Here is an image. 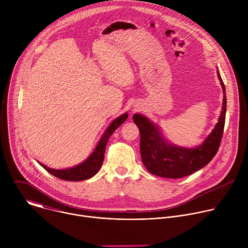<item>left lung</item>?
<instances>
[{
    "label": "left lung",
    "instance_id": "1",
    "mask_svg": "<svg viewBox=\"0 0 248 248\" xmlns=\"http://www.w3.org/2000/svg\"><path fill=\"white\" fill-rule=\"evenodd\" d=\"M217 76L222 85L224 99L221 115L214 129L195 148L173 145L164 138L159 127L148 118L135 114L132 119L140 132V153L143 165L152 174L168 179H180L205 167L217 154L223 137L227 97L219 70Z\"/></svg>",
    "mask_w": 248,
    "mask_h": 248
}]
</instances>
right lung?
<instances>
[{"mask_svg": "<svg viewBox=\"0 0 248 248\" xmlns=\"http://www.w3.org/2000/svg\"><path fill=\"white\" fill-rule=\"evenodd\" d=\"M128 115L125 113L119 118L115 119L111 124L108 126V128L106 129L105 133L103 134L102 138L100 139L99 143L97 144L95 150L92 152V154L81 164L69 168V169H64V170H55L48 168L47 166L39 163L47 171H49L51 174L57 176V178L63 180V181H69V182H79V181H84L92 178L93 175H95L98 170H100L103 161H104V154H105V149L106 145L108 143V140L110 136L113 134V132L122 124H124Z\"/></svg>", "mask_w": 248, "mask_h": 248, "instance_id": "add662e5", "label": "right lung"}]
</instances>
